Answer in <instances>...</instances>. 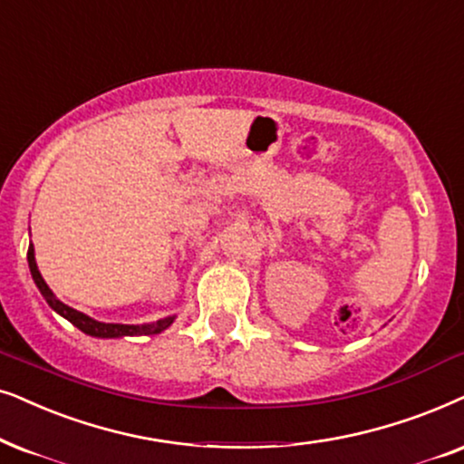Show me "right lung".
<instances>
[{
	"instance_id": "1",
	"label": "right lung",
	"mask_w": 464,
	"mask_h": 464,
	"mask_svg": "<svg viewBox=\"0 0 464 464\" xmlns=\"http://www.w3.org/2000/svg\"><path fill=\"white\" fill-rule=\"evenodd\" d=\"M27 262H29V270H32V276L35 281V285H38V290L42 292V296L46 298V303L55 309L59 315H63L65 320L74 324L78 330H82L85 334H92V336H100V339H114V336H134V334H158L161 330H166L170 326L174 317H166V320H158L153 324H144V326H128V324H104V322H98V320H92V317L85 315V313L72 309V306L63 304L62 300H57L53 296L51 287L46 285V281L42 279L38 266H35V257H34V246L29 245V251H27Z\"/></svg>"
}]
</instances>
